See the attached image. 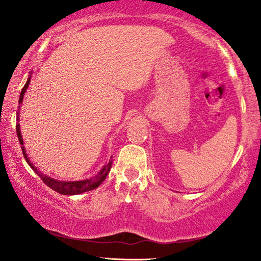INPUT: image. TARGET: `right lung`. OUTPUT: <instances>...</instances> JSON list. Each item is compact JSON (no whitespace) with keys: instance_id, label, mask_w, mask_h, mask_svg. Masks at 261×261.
Returning <instances> with one entry per match:
<instances>
[{"instance_id":"add662e5","label":"right lung","mask_w":261,"mask_h":261,"mask_svg":"<svg viewBox=\"0 0 261 261\" xmlns=\"http://www.w3.org/2000/svg\"><path fill=\"white\" fill-rule=\"evenodd\" d=\"M31 77H32V72L30 73V77L27 78V82H26V84H24V87L22 88V90H21V94H20V97H19V105L20 106H19V109L16 110L17 122L20 121V108H21V105H22V99H23L24 92H26L28 85H30ZM16 135H17V139H19V142L21 145V149H22L23 156H24V159H26L28 165H30L31 169L33 170L34 172L41 178L42 181H44V183L47 185L48 188H51L52 190L57 191L58 194H62V195H80V194H83V192L94 190V189L98 188L99 185L102 184V181L106 179V177L108 176L110 169H112L113 160H109V162L107 163L106 165L98 171V173H96L95 176H92L90 178H87V179L73 180V181H71V180L64 181V180L55 179V178L48 177V176H46V174L41 173L40 171L38 170V167H35L33 165V163H31L30 158H28V154L26 153V148H24V146H23L22 135H21V130H20V123H16Z\"/></svg>"}]
</instances>
